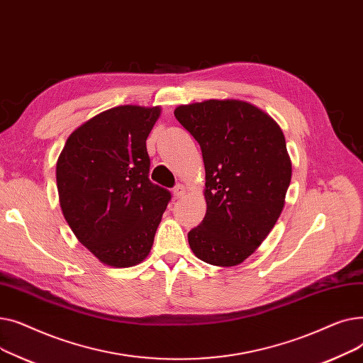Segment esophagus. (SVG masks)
<instances>
[{
  "mask_svg": "<svg viewBox=\"0 0 363 363\" xmlns=\"http://www.w3.org/2000/svg\"><path fill=\"white\" fill-rule=\"evenodd\" d=\"M184 194H185V186H184L182 184H178V185L174 188V193H172V196H174L175 200L181 199Z\"/></svg>",
  "mask_w": 363,
  "mask_h": 363,
  "instance_id": "obj_1",
  "label": "esophagus"
}]
</instances>
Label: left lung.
Wrapping results in <instances>:
<instances>
[{
    "label": "left lung",
    "instance_id": "obj_1",
    "mask_svg": "<svg viewBox=\"0 0 363 363\" xmlns=\"http://www.w3.org/2000/svg\"><path fill=\"white\" fill-rule=\"evenodd\" d=\"M206 169L203 222L188 233L203 262L231 268L252 256L277 223L291 181L279 125L252 103L212 99L175 108Z\"/></svg>",
    "mask_w": 363,
    "mask_h": 363
}]
</instances>
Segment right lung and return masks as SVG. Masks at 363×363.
I'll use <instances>...</instances> for the list:
<instances>
[{"label": "right lung", "mask_w": 363, "mask_h": 363, "mask_svg": "<svg viewBox=\"0 0 363 363\" xmlns=\"http://www.w3.org/2000/svg\"><path fill=\"white\" fill-rule=\"evenodd\" d=\"M162 107L104 110L76 128L55 166L63 216L78 241L111 268L150 253L170 193L148 179L147 137Z\"/></svg>", "instance_id": "obj_1"}]
</instances>
